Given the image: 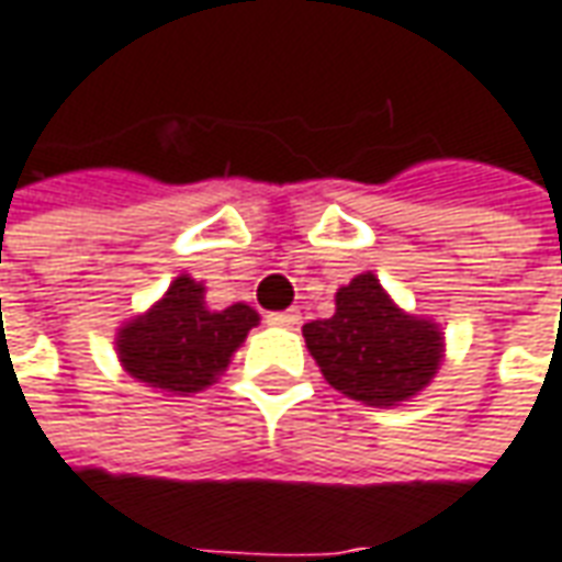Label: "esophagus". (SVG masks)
<instances>
[{
	"mask_svg": "<svg viewBox=\"0 0 562 562\" xmlns=\"http://www.w3.org/2000/svg\"><path fill=\"white\" fill-rule=\"evenodd\" d=\"M301 322V313L297 310H282V313H268V325H277V328H294Z\"/></svg>",
	"mask_w": 562,
	"mask_h": 562,
	"instance_id": "34e87169",
	"label": "esophagus"
}]
</instances>
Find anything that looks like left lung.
I'll return each instance as SVG.
<instances>
[{
  "mask_svg": "<svg viewBox=\"0 0 562 562\" xmlns=\"http://www.w3.org/2000/svg\"><path fill=\"white\" fill-rule=\"evenodd\" d=\"M335 316L304 325L322 376L356 402L392 407L423 392L445 359V335L431 319L411 316L374 273L337 289Z\"/></svg>",
  "mask_w": 562,
  "mask_h": 562,
  "instance_id": "1",
  "label": "left lung"
}]
</instances>
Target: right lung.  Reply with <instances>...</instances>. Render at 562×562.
<instances>
[{"label":"right lung","mask_w":562,"mask_h":562,"mask_svg":"<svg viewBox=\"0 0 562 562\" xmlns=\"http://www.w3.org/2000/svg\"><path fill=\"white\" fill-rule=\"evenodd\" d=\"M203 292V282L182 273L155 307L117 328V359L133 380L170 395H191L222 376L258 325V313L249 304L210 310Z\"/></svg>","instance_id":"right-lung-1"}]
</instances>
